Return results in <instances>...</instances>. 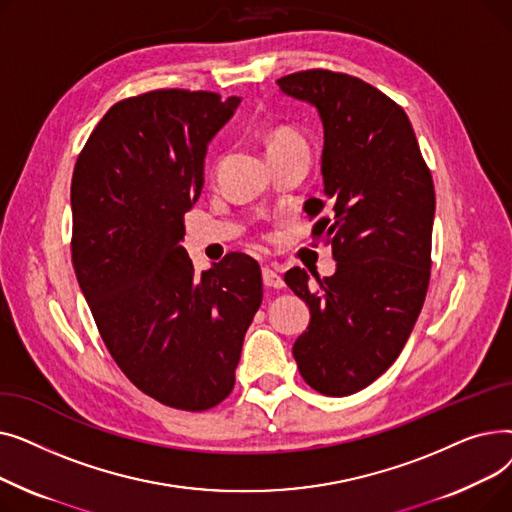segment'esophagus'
<instances>
[{
    "label": "esophagus",
    "instance_id": "esophagus-1",
    "mask_svg": "<svg viewBox=\"0 0 512 512\" xmlns=\"http://www.w3.org/2000/svg\"><path fill=\"white\" fill-rule=\"evenodd\" d=\"M263 284L267 286V288H282L284 286V280H282V276L278 274V270L276 267H263Z\"/></svg>",
    "mask_w": 512,
    "mask_h": 512
}]
</instances>
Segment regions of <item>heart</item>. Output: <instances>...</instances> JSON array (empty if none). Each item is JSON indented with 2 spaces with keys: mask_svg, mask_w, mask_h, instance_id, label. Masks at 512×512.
I'll return each instance as SVG.
<instances>
[{
  "mask_svg": "<svg viewBox=\"0 0 512 512\" xmlns=\"http://www.w3.org/2000/svg\"><path fill=\"white\" fill-rule=\"evenodd\" d=\"M292 143H303V139L290 128H276V130L267 134V153H272V151L282 149V147L292 145Z\"/></svg>",
  "mask_w": 512,
  "mask_h": 512,
  "instance_id": "1",
  "label": "heart"
}]
</instances>
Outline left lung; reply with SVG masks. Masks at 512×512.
<instances>
[{"instance_id": "obj_1", "label": "left lung", "mask_w": 512, "mask_h": 512, "mask_svg": "<svg viewBox=\"0 0 512 512\" xmlns=\"http://www.w3.org/2000/svg\"><path fill=\"white\" fill-rule=\"evenodd\" d=\"M278 87L315 105L324 124L326 199L305 209L313 238L324 236L336 259V274H315L313 286L301 267L284 274L311 311L292 355L313 390L348 396L396 361L421 313L434 180L405 110L365 80L315 68L278 78Z\"/></svg>"}]
</instances>
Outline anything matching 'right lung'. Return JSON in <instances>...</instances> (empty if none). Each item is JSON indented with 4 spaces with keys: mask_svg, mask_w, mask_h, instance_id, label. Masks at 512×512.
Here are the masks:
<instances>
[{
    "mask_svg": "<svg viewBox=\"0 0 512 512\" xmlns=\"http://www.w3.org/2000/svg\"><path fill=\"white\" fill-rule=\"evenodd\" d=\"M238 103L186 89L122 99L72 174V263L97 330L134 386L180 411H207L232 392L263 299L253 257L228 253L199 276L180 247L207 145Z\"/></svg>",
    "mask_w": 512,
    "mask_h": 512,
    "instance_id": "add662e5",
    "label": "right lung"
}]
</instances>
